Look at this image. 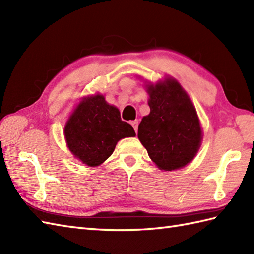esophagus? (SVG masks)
I'll return each mask as SVG.
<instances>
[{"mask_svg":"<svg viewBox=\"0 0 254 254\" xmlns=\"http://www.w3.org/2000/svg\"><path fill=\"white\" fill-rule=\"evenodd\" d=\"M131 124H132V127H133V128H134V131H135V132L137 133V128H138V121H137V120H135V121H132V122H131Z\"/></svg>","mask_w":254,"mask_h":254,"instance_id":"obj_1","label":"esophagus"}]
</instances>
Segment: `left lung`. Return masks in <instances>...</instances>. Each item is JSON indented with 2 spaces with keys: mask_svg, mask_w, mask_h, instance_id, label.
<instances>
[{
  "mask_svg": "<svg viewBox=\"0 0 254 254\" xmlns=\"http://www.w3.org/2000/svg\"><path fill=\"white\" fill-rule=\"evenodd\" d=\"M149 115L138 126V139L160 170L187 166L201 146L202 128L195 108L175 78L147 85Z\"/></svg>",
  "mask_w": 254,
  "mask_h": 254,
  "instance_id": "left-lung-1",
  "label": "left lung"
}]
</instances>
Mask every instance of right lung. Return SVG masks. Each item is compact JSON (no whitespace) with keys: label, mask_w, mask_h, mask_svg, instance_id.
I'll return each instance as SVG.
<instances>
[{"label":"right lung","mask_w":254,"mask_h":254,"mask_svg":"<svg viewBox=\"0 0 254 254\" xmlns=\"http://www.w3.org/2000/svg\"><path fill=\"white\" fill-rule=\"evenodd\" d=\"M64 136L71 153L85 165L99 166L108 159L117 143L135 136L131 124L121 120L120 111L97 94L84 97L64 127Z\"/></svg>","instance_id":"add662e5"}]
</instances>
